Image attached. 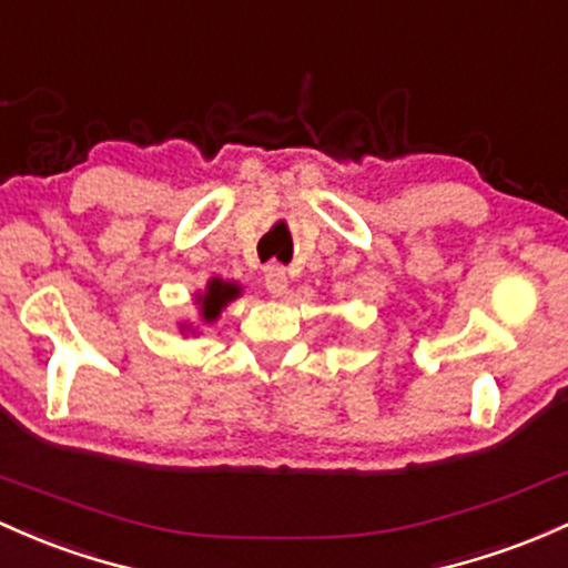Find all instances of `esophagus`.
Returning a JSON list of instances; mask_svg holds the SVG:
<instances>
[{
  "instance_id": "34e87169",
  "label": "esophagus",
  "mask_w": 568,
  "mask_h": 568,
  "mask_svg": "<svg viewBox=\"0 0 568 568\" xmlns=\"http://www.w3.org/2000/svg\"><path fill=\"white\" fill-rule=\"evenodd\" d=\"M286 286H290V278H286V271L282 265H267L265 267V290L271 292L273 297L286 295Z\"/></svg>"
}]
</instances>
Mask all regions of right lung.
<instances>
[{
	"label": "right lung",
	"mask_w": 568,
	"mask_h": 568,
	"mask_svg": "<svg viewBox=\"0 0 568 568\" xmlns=\"http://www.w3.org/2000/svg\"><path fill=\"white\" fill-rule=\"evenodd\" d=\"M237 284H230V282H222V278H213L209 284V290H205V295H200V314H203L205 322H213L219 316V311L222 306H227L230 301L237 295Z\"/></svg>",
	"instance_id": "1"
}]
</instances>
